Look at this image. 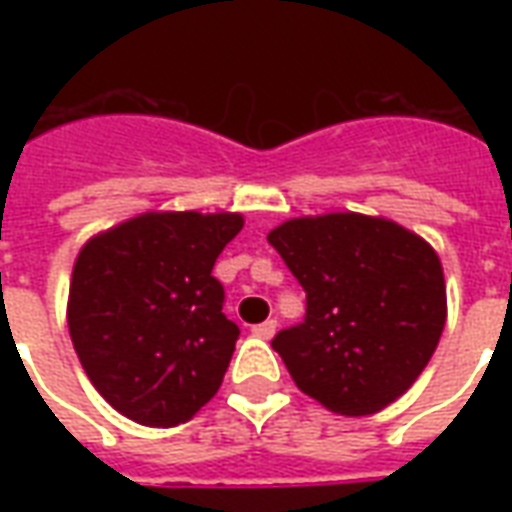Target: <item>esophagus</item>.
Returning <instances> with one entry per match:
<instances>
[{
  "instance_id": "esophagus-1",
  "label": "esophagus",
  "mask_w": 512,
  "mask_h": 512,
  "mask_svg": "<svg viewBox=\"0 0 512 512\" xmlns=\"http://www.w3.org/2000/svg\"><path fill=\"white\" fill-rule=\"evenodd\" d=\"M274 332H277V318H268V321L252 326V334H255V337H260V340H271V337H274Z\"/></svg>"
}]
</instances>
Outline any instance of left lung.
Wrapping results in <instances>:
<instances>
[{
	"mask_svg": "<svg viewBox=\"0 0 512 512\" xmlns=\"http://www.w3.org/2000/svg\"><path fill=\"white\" fill-rule=\"evenodd\" d=\"M268 244L307 293L304 321L271 340L296 386L345 417L395 403L425 370L447 321L433 246L365 213L290 219Z\"/></svg>",
	"mask_w": 512,
	"mask_h": 512,
	"instance_id": "obj_1",
	"label": "left lung"
}]
</instances>
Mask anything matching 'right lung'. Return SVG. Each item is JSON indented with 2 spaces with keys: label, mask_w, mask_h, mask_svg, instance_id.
Returning <instances> with one entry per match:
<instances>
[{
  "label": "right lung",
  "mask_w": 512,
  "mask_h": 512,
  "mask_svg": "<svg viewBox=\"0 0 512 512\" xmlns=\"http://www.w3.org/2000/svg\"><path fill=\"white\" fill-rule=\"evenodd\" d=\"M241 227V213L150 211L82 246L68 329L87 378L123 417L172 428L219 392L241 332L211 271Z\"/></svg>",
  "instance_id": "1"
}]
</instances>
